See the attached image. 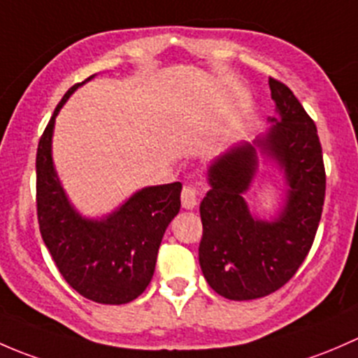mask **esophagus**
I'll list each match as a JSON object with an SVG mask.
<instances>
[{"label":"esophagus","instance_id":"34e87169","mask_svg":"<svg viewBox=\"0 0 358 358\" xmlns=\"http://www.w3.org/2000/svg\"><path fill=\"white\" fill-rule=\"evenodd\" d=\"M203 186L200 184H187L184 186L182 193H180V203H182L184 210H193L198 203V196L203 194Z\"/></svg>","mask_w":358,"mask_h":358}]
</instances>
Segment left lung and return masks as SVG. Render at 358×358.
<instances>
[{
    "mask_svg": "<svg viewBox=\"0 0 358 358\" xmlns=\"http://www.w3.org/2000/svg\"><path fill=\"white\" fill-rule=\"evenodd\" d=\"M275 115L253 143H236L206 167L210 189L200 205V267L227 300L267 296L285 286L307 257L326 194L317 127L289 87L268 79ZM283 180L278 208L262 216L244 196L259 164Z\"/></svg>",
    "mask_w": 358,
    "mask_h": 358,
    "instance_id": "1",
    "label": "left lung"
}]
</instances>
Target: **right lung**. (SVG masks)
<instances>
[{
  "label": "right lung",
  "mask_w": 358,
  "mask_h": 358,
  "mask_svg": "<svg viewBox=\"0 0 358 358\" xmlns=\"http://www.w3.org/2000/svg\"><path fill=\"white\" fill-rule=\"evenodd\" d=\"M94 77L70 87L43 132L36 157L38 219L44 245L65 281L87 300L122 305L136 300L152 281L162 238L179 213L182 184L145 186L99 217L76 208L55 167V122L67 99Z\"/></svg>",
  "instance_id": "right-lung-1"
}]
</instances>
